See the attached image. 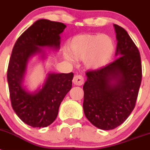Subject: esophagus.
I'll use <instances>...</instances> for the list:
<instances>
[{
	"instance_id": "1",
	"label": "esophagus",
	"mask_w": 150,
	"mask_h": 150,
	"mask_svg": "<svg viewBox=\"0 0 150 150\" xmlns=\"http://www.w3.org/2000/svg\"><path fill=\"white\" fill-rule=\"evenodd\" d=\"M73 83L76 86H82L84 83V79L81 75H76V76H74Z\"/></svg>"
}]
</instances>
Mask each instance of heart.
<instances>
[{
  "instance_id": "obj_1",
  "label": "heart",
  "mask_w": 150,
  "mask_h": 150,
  "mask_svg": "<svg viewBox=\"0 0 150 150\" xmlns=\"http://www.w3.org/2000/svg\"><path fill=\"white\" fill-rule=\"evenodd\" d=\"M66 61L74 63L83 61L88 70H98L110 61L115 52L114 41L107 34H83L74 36L67 44Z\"/></svg>"
}]
</instances>
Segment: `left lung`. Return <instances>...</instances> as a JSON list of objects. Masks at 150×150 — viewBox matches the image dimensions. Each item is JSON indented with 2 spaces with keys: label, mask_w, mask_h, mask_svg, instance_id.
I'll return each mask as SVG.
<instances>
[{
  "label": "left lung",
  "mask_w": 150,
  "mask_h": 150,
  "mask_svg": "<svg viewBox=\"0 0 150 150\" xmlns=\"http://www.w3.org/2000/svg\"><path fill=\"white\" fill-rule=\"evenodd\" d=\"M118 58L105 67L86 72L83 110L91 124L112 130L122 124L135 107L142 79L139 50L128 32L117 25Z\"/></svg>",
  "instance_id": "obj_1"
}]
</instances>
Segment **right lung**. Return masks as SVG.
<instances>
[{
  "label": "right lung",
  "instance_id": "1",
  "mask_svg": "<svg viewBox=\"0 0 150 150\" xmlns=\"http://www.w3.org/2000/svg\"><path fill=\"white\" fill-rule=\"evenodd\" d=\"M66 25L48 19H39L18 38L13 46L7 70L11 104L22 122L34 128H44L56 119L60 104L72 88L73 73H49L45 82L34 91L24 85L29 60L39 55L46 58L43 48L60 49V34Z\"/></svg>",
  "mask_w": 150,
  "mask_h": 150
}]
</instances>
